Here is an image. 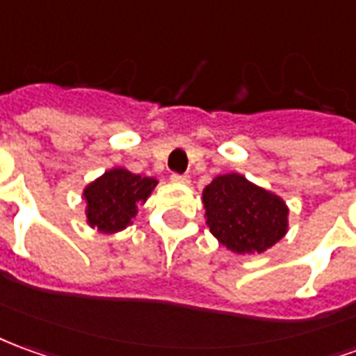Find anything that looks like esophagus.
Here are the masks:
<instances>
[{
  "instance_id": "obj_1",
  "label": "esophagus",
  "mask_w": 356,
  "mask_h": 356,
  "mask_svg": "<svg viewBox=\"0 0 356 356\" xmlns=\"http://www.w3.org/2000/svg\"><path fill=\"white\" fill-rule=\"evenodd\" d=\"M171 181H173V183H179V185H188V183H191L188 175H179V173H173V175H171Z\"/></svg>"
}]
</instances>
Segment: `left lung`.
Returning <instances> with one entry per match:
<instances>
[{"label":"left lung","mask_w":356,"mask_h":356,"mask_svg":"<svg viewBox=\"0 0 356 356\" xmlns=\"http://www.w3.org/2000/svg\"><path fill=\"white\" fill-rule=\"evenodd\" d=\"M210 233L237 254L264 252L287 233L283 198L238 173L218 175L202 191Z\"/></svg>","instance_id":"8db88e82"}]
</instances>
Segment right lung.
Segmentation results:
<instances>
[{
  "instance_id": "obj_1",
  "label": "right lung",
  "mask_w": 356,
  "mask_h": 356,
  "mask_svg": "<svg viewBox=\"0 0 356 356\" xmlns=\"http://www.w3.org/2000/svg\"><path fill=\"white\" fill-rule=\"evenodd\" d=\"M158 181L113 168L84 188L86 221L102 233H118L133 223L138 204L146 202Z\"/></svg>"
}]
</instances>
